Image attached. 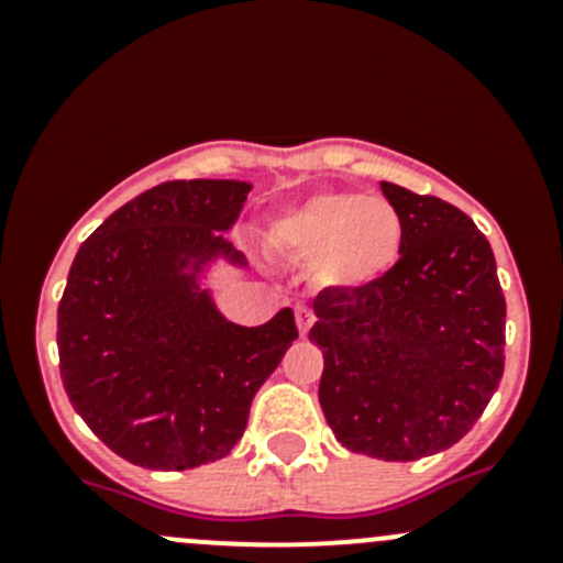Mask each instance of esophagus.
Segmentation results:
<instances>
[{"label":"esophagus","instance_id":"34e87169","mask_svg":"<svg viewBox=\"0 0 563 563\" xmlns=\"http://www.w3.org/2000/svg\"><path fill=\"white\" fill-rule=\"evenodd\" d=\"M297 327H299V334H302V338L310 332V327H313V313H310L305 305H299L297 308Z\"/></svg>","mask_w":563,"mask_h":563}]
</instances>
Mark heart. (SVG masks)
I'll return each instance as SVG.
<instances>
[{"label": "heart", "instance_id": "1", "mask_svg": "<svg viewBox=\"0 0 563 563\" xmlns=\"http://www.w3.org/2000/svg\"><path fill=\"white\" fill-rule=\"evenodd\" d=\"M266 236L280 253L308 261L321 288L362 291L400 258L402 218L384 198L318 190L277 212Z\"/></svg>", "mask_w": 563, "mask_h": 563}]
</instances>
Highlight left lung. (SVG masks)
Masks as SVG:
<instances>
[{"label": "left lung", "mask_w": 563, "mask_h": 563, "mask_svg": "<svg viewBox=\"0 0 563 563\" xmlns=\"http://www.w3.org/2000/svg\"><path fill=\"white\" fill-rule=\"evenodd\" d=\"M382 190L402 218L400 258L371 288H323L310 340L334 439L406 463L450 450L482 417L504 376L507 302L468 214L391 181Z\"/></svg>", "instance_id": "left-lung-1"}]
</instances>
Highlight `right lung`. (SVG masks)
Listing matches in <instances>:
<instances>
[{"label": "right lung", "mask_w": 563, "mask_h": 563, "mask_svg": "<svg viewBox=\"0 0 563 563\" xmlns=\"http://www.w3.org/2000/svg\"><path fill=\"white\" fill-rule=\"evenodd\" d=\"M250 190L236 179L163 181L78 247L56 313L62 384L128 463L185 471L229 455L255 391L299 338L291 308L240 327L198 286L209 261L247 264L223 231Z\"/></svg>", "instance_id": "obj_1"}]
</instances>
